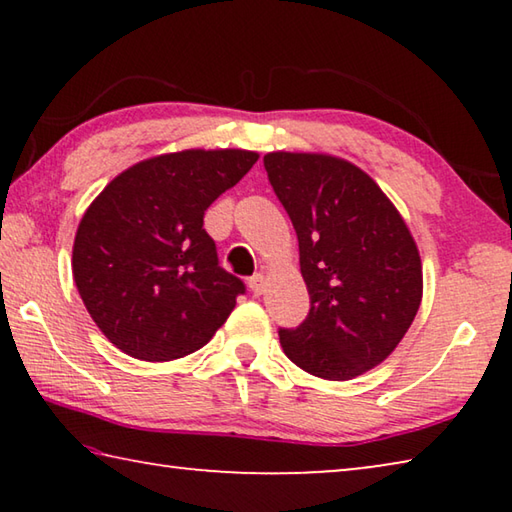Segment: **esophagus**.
<instances>
[{
    "label": "esophagus",
    "instance_id": "esophagus-1",
    "mask_svg": "<svg viewBox=\"0 0 512 512\" xmlns=\"http://www.w3.org/2000/svg\"><path fill=\"white\" fill-rule=\"evenodd\" d=\"M248 287H250V291L255 293V296H262V293H264V275L262 273H255L248 280Z\"/></svg>",
    "mask_w": 512,
    "mask_h": 512
}]
</instances>
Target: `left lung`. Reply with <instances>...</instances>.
<instances>
[{"label":"left lung","instance_id":"left-lung-1","mask_svg":"<svg viewBox=\"0 0 512 512\" xmlns=\"http://www.w3.org/2000/svg\"><path fill=\"white\" fill-rule=\"evenodd\" d=\"M275 196L298 235L309 314L280 329L287 357L345 381L375 368L409 332L422 300L418 246L368 173L320 153L264 155Z\"/></svg>","mask_w":512,"mask_h":512}]
</instances>
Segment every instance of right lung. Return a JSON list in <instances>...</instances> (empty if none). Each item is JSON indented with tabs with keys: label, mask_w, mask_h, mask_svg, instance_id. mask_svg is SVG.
Wrapping results in <instances>:
<instances>
[{
	"label": "right lung",
	"mask_w": 512,
	"mask_h": 512,
	"mask_svg": "<svg viewBox=\"0 0 512 512\" xmlns=\"http://www.w3.org/2000/svg\"><path fill=\"white\" fill-rule=\"evenodd\" d=\"M259 155L225 149L158 155L112 180L83 214L72 271L110 343L142 361H171L212 339L246 284L219 266L205 210Z\"/></svg>",
	"instance_id": "right-lung-1"
}]
</instances>
